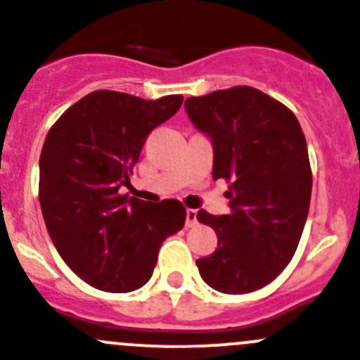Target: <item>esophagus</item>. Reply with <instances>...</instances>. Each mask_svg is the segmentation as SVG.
<instances>
[{"mask_svg":"<svg viewBox=\"0 0 360 360\" xmlns=\"http://www.w3.org/2000/svg\"><path fill=\"white\" fill-rule=\"evenodd\" d=\"M186 228H195L198 224V221H197V210H193V209H188L186 210Z\"/></svg>","mask_w":360,"mask_h":360,"instance_id":"34e87169","label":"esophagus"}]
</instances>
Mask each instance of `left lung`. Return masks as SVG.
I'll use <instances>...</instances> for the list:
<instances>
[{"instance_id":"8db88e82","label":"left lung","mask_w":360,"mask_h":360,"mask_svg":"<svg viewBox=\"0 0 360 360\" xmlns=\"http://www.w3.org/2000/svg\"><path fill=\"white\" fill-rule=\"evenodd\" d=\"M214 146V179L228 183L230 214L200 209L217 249L197 259L203 282L226 294L270 284L292 259L307 223L311 169L294 112L252 86H231L184 101Z\"/></svg>"}]
</instances>
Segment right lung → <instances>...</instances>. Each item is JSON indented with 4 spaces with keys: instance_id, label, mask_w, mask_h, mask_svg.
<instances>
[{
    "instance_id": "right-lung-1",
    "label": "right lung",
    "mask_w": 360,
    "mask_h": 360,
    "mask_svg": "<svg viewBox=\"0 0 360 360\" xmlns=\"http://www.w3.org/2000/svg\"><path fill=\"white\" fill-rule=\"evenodd\" d=\"M181 104L183 96L146 101L96 90L46 134L39 157L43 219L60 257L92 288H143L162 242L184 226L186 209L179 200L150 203L120 195L146 137Z\"/></svg>"
}]
</instances>
